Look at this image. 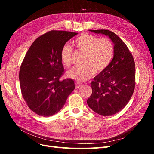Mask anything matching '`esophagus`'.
Segmentation results:
<instances>
[{
    "mask_svg": "<svg viewBox=\"0 0 154 154\" xmlns=\"http://www.w3.org/2000/svg\"><path fill=\"white\" fill-rule=\"evenodd\" d=\"M82 85V83H78V82H76V83H75V88H78L79 87H80Z\"/></svg>",
    "mask_w": 154,
    "mask_h": 154,
    "instance_id": "obj_1",
    "label": "esophagus"
}]
</instances>
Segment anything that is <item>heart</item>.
Here are the masks:
<instances>
[{
  "label": "heart",
  "mask_w": 154,
  "mask_h": 154,
  "mask_svg": "<svg viewBox=\"0 0 154 154\" xmlns=\"http://www.w3.org/2000/svg\"><path fill=\"white\" fill-rule=\"evenodd\" d=\"M73 44L79 51L85 53L83 66L74 67L67 73V76L73 80L81 82L88 80L95 72L104 71L113 59L114 45L108 38L82 33L73 40ZM73 51V48L68 44L62 47L60 59L65 66H71Z\"/></svg>",
  "instance_id": "1"
}]
</instances>
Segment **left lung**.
Wrapping results in <instances>:
<instances>
[{
    "mask_svg": "<svg viewBox=\"0 0 154 154\" xmlns=\"http://www.w3.org/2000/svg\"><path fill=\"white\" fill-rule=\"evenodd\" d=\"M109 36L114 44V54L109 66L91 83L92 94L88 106L101 116L118 113L127 105L136 85V68L132 53L119 36L106 29L89 30Z\"/></svg>",
    "mask_w": 154,
    "mask_h": 154,
    "instance_id": "left-lung-1",
    "label": "left lung"
}]
</instances>
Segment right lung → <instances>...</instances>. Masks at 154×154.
Listing matches in <instances>:
<instances>
[{
  "instance_id": "add662e5",
  "label": "right lung",
  "mask_w": 154,
  "mask_h": 154,
  "mask_svg": "<svg viewBox=\"0 0 154 154\" xmlns=\"http://www.w3.org/2000/svg\"><path fill=\"white\" fill-rule=\"evenodd\" d=\"M77 32L51 30L37 38L27 51L19 72L20 89L30 110L49 117L58 113L75 88L64 73L60 52Z\"/></svg>"
}]
</instances>
